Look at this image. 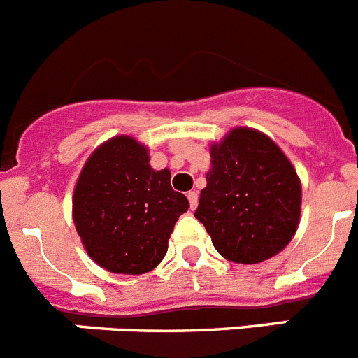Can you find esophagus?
<instances>
[{"mask_svg": "<svg viewBox=\"0 0 358 358\" xmlns=\"http://www.w3.org/2000/svg\"><path fill=\"white\" fill-rule=\"evenodd\" d=\"M188 201H189V208H192V210H195V208H197V202H199L197 192H188Z\"/></svg>", "mask_w": 358, "mask_h": 358, "instance_id": "34e87169", "label": "esophagus"}]
</instances>
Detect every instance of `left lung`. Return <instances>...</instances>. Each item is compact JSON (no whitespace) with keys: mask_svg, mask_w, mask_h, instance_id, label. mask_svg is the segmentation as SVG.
Wrapping results in <instances>:
<instances>
[{"mask_svg":"<svg viewBox=\"0 0 358 358\" xmlns=\"http://www.w3.org/2000/svg\"><path fill=\"white\" fill-rule=\"evenodd\" d=\"M195 218L224 258L260 264L292 240L301 185L287 156L265 134L235 129L211 147V170Z\"/></svg>","mask_w":358,"mask_h":358,"instance_id":"left-lung-1","label":"left lung"}]
</instances>
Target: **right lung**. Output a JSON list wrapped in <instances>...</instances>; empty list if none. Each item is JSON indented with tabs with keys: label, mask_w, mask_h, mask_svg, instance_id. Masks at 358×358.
I'll use <instances>...</instances> for the list:
<instances>
[{
	"label": "right lung",
	"mask_w": 358,
	"mask_h": 358,
	"mask_svg": "<svg viewBox=\"0 0 358 358\" xmlns=\"http://www.w3.org/2000/svg\"><path fill=\"white\" fill-rule=\"evenodd\" d=\"M148 152L116 136L91 154L73 195V220L87 255L116 274L152 271L169 251L188 199L170 186V170H152Z\"/></svg>",
	"instance_id": "right-lung-1"
}]
</instances>
